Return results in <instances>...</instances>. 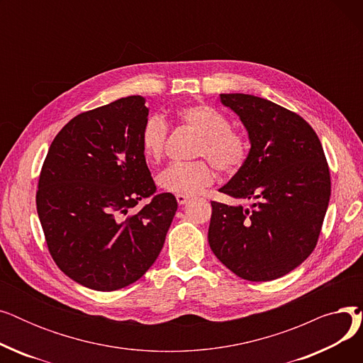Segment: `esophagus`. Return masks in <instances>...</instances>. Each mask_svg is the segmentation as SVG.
Returning <instances> with one entry per match:
<instances>
[{"mask_svg":"<svg viewBox=\"0 0 363 363\" xmlns=\"http://www.w3.org/2000/svg\"><path fill=\"white\" fill-rule=\"evenodd\" d=\"M188 200H189V197H188V196H184V194H177V201H178L179 204H185Z\"/></svg>","mask_w":363,"mask_h":363,"instance_id":"34e87169","label":"esophagus"}]
</instances>
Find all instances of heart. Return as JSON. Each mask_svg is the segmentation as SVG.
<instances>
[{"label":"heart","instance_id":"heart-1","mask_svg":"<svg viewBox=\"0 0 363 363\" xmlns=\"http://www.w3.org/2000/svg\"><path fill=\"white\" fill-rule=\"evenodd\" d=\"M177 121L199 133L194 156L204 159L167 166L157 178L163 191L184 196L199 194L215 181L212 162L226 175L235 174L244 166L249 157V141L240 130L230 126V121L219 110L208 104L186 106L177 111ZM167 135V122L159 114H151L140 137L147 162L157 163L163 157Z\"/></svg>","mask_w":363,"mask_h":363}]
</instances>
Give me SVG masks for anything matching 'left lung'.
Listing matches in <instances>:
<instances>
[{
    "mask_svg": "<svg viewBox=\"0 0 363 363\" xmlns=\"http://www.w3.org/2000/svg\"><path fill=\"white\" fill-rule=\"evenodd\" d=\"M252 148L219 191L250 207L212 201L208 244L242 279L272 281L316 247L331 196L330 167L313 128L297 113L249 94H220Z\"/></svg>",
    "mask_w": 363,
    "mask_h": 363,
    "instance_id": "left-lung-1",
    "label": "left lung"
}]
</instances>
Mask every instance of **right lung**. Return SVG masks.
<instances>
[{
  "label": "right lung",
  "instance_id": "add662e5",
  "mask_svg": "<svg viewBox=\"0 0 363 363\" xmlns=\"http://www.w3.org/2000/svg\"><path fill=\"white\" fill-rule=\"evenodd\" d=\"M148 108L140 95L84 111L57 133L44 160L36 211L55 264L73 281L114 291L156 262L178 208L156 193L141 150Z\"/></svg>",
  "mask_w": 363,
  "mask_h": 363
}]
</instances>
